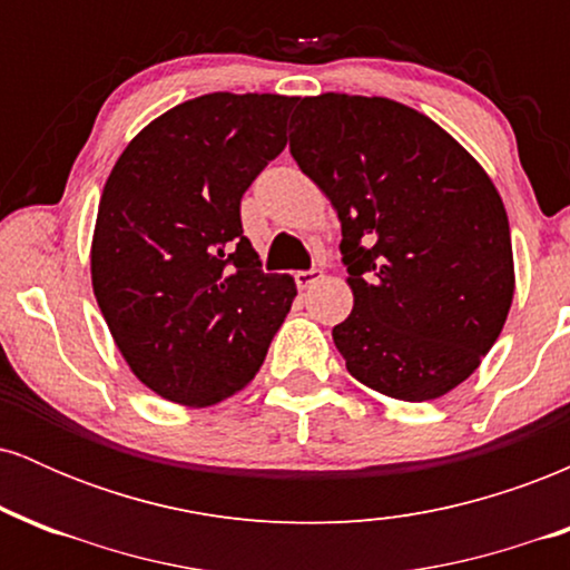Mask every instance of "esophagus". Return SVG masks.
<instances>
[{
    "instance_id": "34e87169",
    "label": "esophagus",
    "mask_w": 570,
    "mask_h": 570,
    "mask_svg": "<svg viewBox=\"0 0 570 570\" xmlns=\"http://www.w3.org/2000/svg\"><path fill=\"white\" fill-rule=\"evenodd\" d=\"M324 278V271L322 267H311V271H299L294 273V281H297L299 289H311L313 284H318V281Z\"/></svg>"
}]
</instances>
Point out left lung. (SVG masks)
I'll return each instance as SVG.
<instances>
[{"label":"left lung","instance_id":"left-lung-1","mask_svg":"<svg viewBox=\"0 0 570 570\" xmlns=\"http://www.w3.org/2000/svg\"><path fill=\"white\" fill-rule=\"evenodd\" d=\"M289 153L337 208L353 311L332 330L356 381L402 402L455 389L499 340L514 294L509 219L490 176L426 115L299 98Z\"/></svg>","mask_w":570,"mask_h":570}]
</instances>
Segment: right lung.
<instances>
[{
	"instance_id": "right-lung-1",
	"label": "right lung",
	"mask_w": 570,
	"mask_h": 570,
	"mask_svg": "<svg viewBox=\"0 0 570 570\" xmlns=\"http://www.w3.org/2000/svg\"><path fill=\"white\" fill-rule=\"evenodd\" d=\"M294 98L208 94L128 144L104 185L94 292L117 348L155 394L208 407L257 375L294 294L265 273L240 198L286 147Z\"/></svg>"
}]
</instances>
